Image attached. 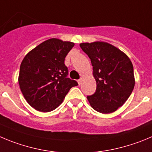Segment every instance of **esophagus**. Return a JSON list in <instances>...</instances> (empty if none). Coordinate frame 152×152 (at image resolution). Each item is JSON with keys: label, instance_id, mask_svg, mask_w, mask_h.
Segmentation results:
<instances>
[{"label": "esophagus", "instance_id": "1", "mask_svg": "<svg viewBox=\"0 0 152 152\" xmlns=\"http://www.w3.org/2000/svg\"><path fill=\"white\" fill-rule=\"evenodd\" d=\"M82 83H83V78H81L80 79H79V80H78V84H79V86L82 84Z\"/></svg>", "mask_w": 152, "mask_h": 152}]
</instances>
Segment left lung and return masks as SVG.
I'll use <instances>...</instances> for the list:
<instances>
[{
  "instance_id": "8db88e82",
  "label": "left lung",
  "mask_w": 152,
  "mask_h": 152,
  "mask_svg": "<svg viewBox=\"0 0 152 152\" xmlns=\"http://www.w3.org/2000/svg\"><path fill=\"white\" fill-rule=\"evenodd\" d=\"M79 46L91 59L97 84L95 93L87 97L91 106L103 114L116 111L135 86L131 61L124 52L106 42H82Z\"/></svg>"
}]
</instances>
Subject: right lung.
Listing matches in <instances>:
<instances>
[{
    "mask_svg": "<svg viewBox=\"0 0 152 152\" xmlns=\"http://www.w3.org/2000/svg\"><path fill=\"white\" fill-rule=\"evenodd\" d=\"M74 42L51 38L25 56L20 65L18 84L24 97L34 110L52 111L63 102L77 82L66 78L65 57Z\"/></svg>",
    "mask_w": 152,
    "mask_h": 152,
    "instance_id": "1",
    "label": "right lung"
}]
</instances>
